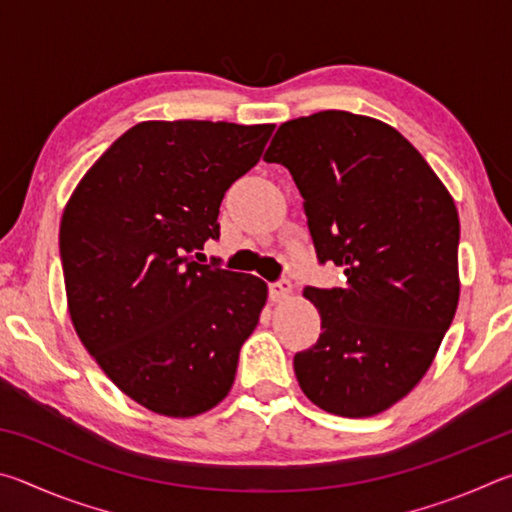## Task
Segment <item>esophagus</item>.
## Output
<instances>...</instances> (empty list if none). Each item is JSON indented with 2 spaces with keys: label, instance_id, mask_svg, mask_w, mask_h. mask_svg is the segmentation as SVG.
I'll return each instance as SVG.
<instances>
[{
  "label": "esophagus",
  "instance_id": "34e87169",
  "mask_svg": "<svg viewBox=\"0 0 512 512\" xmlns=\"http://www.w3.org/2000/svg\"><path fill=\"white\" fill-rule=\"evenodd\" d=\"M291 282L289 280H277V282H271L268 284V298H271L273 302H280L284 300L291 293Z\"/></svg>",
  "mask_w": 512,
  "mask_h": 512
}]
</instances>
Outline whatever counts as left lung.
<instances>
[{"mask_svg":"<svg viewBox=\"0 0 512 512\" xmlns=\"http://www.w3.org/2000/svg\"><path fill=\"white\" fill-rule=\"evenodd\" d=\"M264 160L305 198L318 264L345 273V287L302 291L323 329L293 357L302 393L343 418L386 411L424 377L456 314L452 196L395 128L345 110L284 121Z\"/></svg>","mask_w":512,"mask_h":512,"instance_id":"left-lung-1","label":"left lung"}]
</instances>
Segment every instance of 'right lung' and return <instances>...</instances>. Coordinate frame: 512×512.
Returning a JSON list of instances; mask_svg holds the SVG:
<instances>
[{
	"mask_svg": "<svg viewBox=\"0 0 512 512\" xmlns=\"http://www.w3.org/2000/svg\"><path fill=\"white\" fill-rule=\"evenodd\" d=\"M273 124L142 121L92 164L60 221L69 316L101 370L149 411L192 418L235 381L266 282L194 262ZM198 255V253H196Z\"/></svg>",
	"mask_w": 512,
	"mask_h": 512,
	"instance_id": "right-lung-1",
	"label": "right lung"
}]
</instances>
